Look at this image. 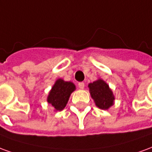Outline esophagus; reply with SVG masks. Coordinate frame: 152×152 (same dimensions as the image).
<instances>
[{"mask_svg": "<svg viewBox=\"0 0 152 152\" xmlns=\"http://www.w3.org/2000/svg\"><path fill=\"white\" fill-rule=\"evenodd\" d=\"M78 87H79L80 89H84L85 88V83L79 82L78 83Z\"/></svg>", "mask_w": 152, "mask_h": 152, "instance_id": "1", "label": "esophagus"}]
</instances>
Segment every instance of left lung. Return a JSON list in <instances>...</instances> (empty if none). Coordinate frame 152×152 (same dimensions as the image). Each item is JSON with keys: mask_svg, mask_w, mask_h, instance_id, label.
<instances>
[{"mask_svg": "<svg viewBox=\"0 0 152 152\" xmlns=\"http://www.w3.org/2000/svg\"><path fill=\"white\" fill-rule=\"evenodd\" d=\"M90 94L94 99L96 106L99 108L107 110L113 105L114 96L108 85L102 80H98L89 85Z\"/></svg>", "mask_w": 152, "mask_h": 152, "instance_id": "obj_1", "label": "left lung"}]
</instances>
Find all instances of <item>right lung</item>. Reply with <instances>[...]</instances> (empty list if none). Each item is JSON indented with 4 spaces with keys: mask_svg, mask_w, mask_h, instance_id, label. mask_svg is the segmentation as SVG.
<instances>
[{
    "mask_svg": "<svg viewBox=\"0 0 152 152\" xmlns=\"http://www.w3.org/2000/svg\"><path fill=\"white\" fill-rule=\"evenodd\" d=\"M75 89L76 87L73 83L58 79L50 92L47 101L56 110L61 111L65 107L71 94Z\"/></svg>",
    "mask_w": 152,
    "mask_h": 152,
    "instance_id": "1",
    "label": "right lung"
}]
</instances>
